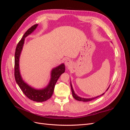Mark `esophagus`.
I'll return each instance as SVG.
<instances>
[{"label":"esophagus","instance_id":"obj_1","mask_svg":"<svg viewBox=\"0 0 130 130\" xmlns=\"http://www.w3.org/2000/svg\"><path fill=\"white\" fill-rule=\"evenodd\" d=\"M65 65L66 67H70L72 66V61L70 60H66L65 62Z\"/></svg>","mask_w":130,"mask_h":130}]
</instances>
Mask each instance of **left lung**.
Here are the masks:
<instances>
[{"mask_svg":"<svg viewBox=\"0 0 130 130\" xmlns=\"http://www.w3.org/2000/svg\"><path fill=\"white\" fill-rule=\"evenodd\" d=\"M70 86H71V89H72V94H73V96L74 98L75 99H76L78 101H92V100H94L96 99V98H98L99 96H100L101 95H103L104 94V93H103V94H101V95H100V96H98L96 97H94V98H89V99H85V98H80L79 96H78L77 95H76L74 93V90L73 89V87H72V84H70Z\"/></svg>","mask_w":130,"mask_h":130,"instance_id":"obj_1","label":"left lung"}]
</instances>
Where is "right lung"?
Segmentation results:
<instances>
[{"instance_id": "obj_1", "label": "right lung", "mask_w": 130, "mask_h": 130, "mask_svg": "<svg viewBox=\"0 0 130 130\" xmlns=\"http://www.w3.org/2000/svg\"><path fill=\"white\" fill-rule=\"evenodd\" d=\"M37 26L38 24L34 25L27 30L17 45L14 55V77L17 84L26 97L34 101L43 102L46 101L52 97L56 82L61 75L65 71V66L64 64H61L52 70V74H51V80L48 86L44 89L40 90L34 89L25 83V82L23 80L20 72H19V56H20L23 44H24L25 38L32 33Z\"/></svg>"}]
</instances>
